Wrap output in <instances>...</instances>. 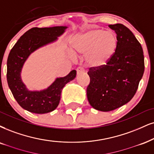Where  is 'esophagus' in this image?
I'll return each mask as SVG.
<instances>
[{
	"instance_id": "34e87169",
	"label": "esophagus",
	"mask_w": 154,
	"mask_h": 154,
	"mask_svg": "<svg viewBox=\"0 0 154 154\" xmlns=\"http://www.w3.org/2000/svg\"><path fill=\"white\" fill-rule=\"evenodd\" d=\"M76 72H77V75H79V74L82 73L84 72V68L82 67H78L76 69Z\"/></svg>"
}]
</instances>
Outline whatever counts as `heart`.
<instances>
[{"mask_svg": "<svg viewBox=\"0 0 154 154\" xmlns=\"http://www.w3.org/2000/svg\"><path fill=\"white\" fill-rule=\"evenodd\" d=\"M117 44L118 38L114 31L92 29L77 35L71 45L76 53L87 54L86 60L89 65L100 67L111 59Z\"/></svg>", "mask_w": 154, "mask_h": 154, "instance_id": "obj_1", "label": "heart"}]
</instances>
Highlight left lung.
Instances as JSON below:
<instances>
[{"label": "left lung", "mask_w": 154, "mask_h": 154, "mask_svg": "<svg viewBox=\"0 0 154 154\" xmlns=\"http://www.w3.org/2000/svg\"><path fill=\"white\" fill-rule=\"evenodd\" d=\"M118 38L114 54L106 65L89 68L87 98L100 111H111L129 102L135 95L144 72L141 43L124 25H109Z\"/></svg>", "instance_id": "8db88e82"}]
</instances>
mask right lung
I'll return each instance as SVG.
<instances>
[{"label":"right lung","mask_w":154,"mask_h":154,"mask_svg":"<svg viewBox=\"0 0 154 154\" xmlns=\"http://www.w3.org/2000/svg\"><path fill=\"white\" fill-rule=\"evenodd\" d=\"M67 28L66 26L32 28L17 41L7 60V81L13 97L23 109L34 113H49L57 108L62 89L76 76L73 70L65 77L57 78L48 88L31 91L22 82L20 73L25 61L38 48L56 41Z\"/></svg>","instance_id":"1"}]
</instances>
